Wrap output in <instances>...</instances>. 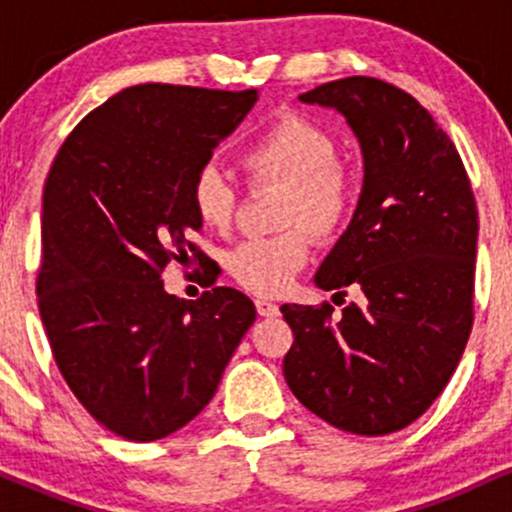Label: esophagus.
I'll return each mask as SVG.
<instances>
[{
	"label": "esophagus",
	"mask_w": 512,
	"mask_h": 512,
	"mask_svg": "<svg viewBox=\"0 0 512 512\" xmlns=\"http://www.w3.org/2000/svg\"><path fill=\"white\" fill-rule=\"evenodd\" d=\"M255 308H257V313H260L262 317H274L276 313H279V305L272 303V301H267V298H257Z\"/></svg>",
	"instance_id": "1"
}]
</instances>
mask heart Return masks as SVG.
Wrapping results in <instances>:
<instances>
[{"instance_id":"b5f03b06","label":"heart","mask_w":512,"mask_h":512,"mask_svg":"<svg viewBox=\"0 0 512 512\" xmlns=\"http://www.w3.org/2000/svg\"><path fill=\"white\" fill-rule=\"evenodd\" d=\"M250 185H279V226L272 238H252L228 255V272L243 289L279 296L308 262L310 233L332 240L344 231L356 207L354 168L337 158V142L308 117L286 113L267 125L240 154ZM190 199L204 226L226 231L236 221L240 190L219 168L202 166L192 178ZM292 228L289 229L288 226Z\"/></svg>"}]
</instances>
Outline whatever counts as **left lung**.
Instances as JSON below:
<instances>
[{"label":"left lung","instance_id":"left-lung-1","mask_svg":"<svg viewBox=\"0 0 512 512\" xmlns=\"http://www.w3.org/2000/svg\"><path fill=\"white\" fill-rule=\"evenodd\" d=\"M339 110L363 151V190L315 284L366 301L281 305L284 378L305 409L358 436L402 431L436 402L474 320L477 202L448 134L402 88L346 76L303 93Z\"/></svg>","mask_w":512,"mask_h":512}]
</instances>
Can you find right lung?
<instances>
[{"instance_id":"obj_1","label":"right lung","mask_w":512,"mask_h":512,"mask_svg":"<svg viewBox=\"0 0 512 512\" xmlns=\"http://www.w3.org/2000/svg\"><path fill=\"white\" fill-rule=\"evenodd\" d=\"M255 101L257 88H125L52 161L40 317L69 390L115 436L149 443L190 424L255 322L245 293L214 286L182 301L161 279L170 262L202 267L192 178Z\"/></svg>"}]
</instances>
